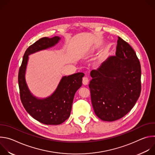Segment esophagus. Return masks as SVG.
<instances>
[{"mask_svg":"<svg viewBox=\"0 0 155 155\" xmlns=\"http://www.w3.org/2000/svg\"><path fill=\"white\" fill-rule=\"evenodd\" d=\"M88 81H89V79H88V77L87 76H84L83 78V84H87Z\"/></svg>","mask_w":155,"mask_h":155,"instance_id":"1","label":"esophagus"}]
</instances>
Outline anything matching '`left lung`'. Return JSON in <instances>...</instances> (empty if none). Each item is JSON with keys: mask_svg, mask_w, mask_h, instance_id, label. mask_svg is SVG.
Wrapping results in <instances>:
<instances>
[{"mask_svg": "<svg viewBox=\"0 0 155 155\" xmlns=\"http://www.w3.org/2000/svg\"><path fill=\"white\" fill-rule=\"evenodd\" d=\"M93 107L102 120L121 118L133 108L141 92V67L135 51L118 37L116 55L91 72Z\"/></svg>", "mask_w": 155, "mask_h": 155, "instance_id": "obj_1", "label": "left lung"}]
</instances>
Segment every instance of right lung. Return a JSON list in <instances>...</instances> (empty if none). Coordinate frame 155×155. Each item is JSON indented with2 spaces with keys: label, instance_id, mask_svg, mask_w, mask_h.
Segmentation results:
<instances>
[{
  "label": "right lung",
  "instance_id": "add662e5",
  "mask_svg": "<svg viewBox=\"0 0 155 155\" xmlns=\"http://www.w3.org/2000/svg\"><path fill=\"white\" fill-rule=\"evenodd\" d=\"M60 40L59 37H43L29 46L23 56L18 73V84L22 104L27 112L38 121L50 125L60 124L71 115L76 91L82 85L84 74L78 72L63 77L54 93L48 98L38 99L30 93L25 80L28 56L36 51L53 47Z\"/></svg>",
  "mask_w": 155,
  "mask_h": 155
}]
</instances>
